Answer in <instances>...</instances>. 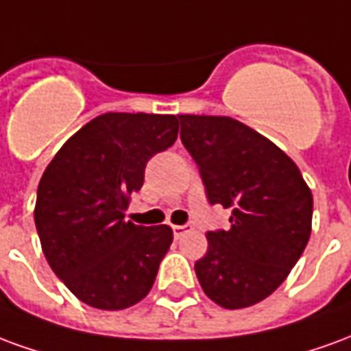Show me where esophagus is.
<instances>
[{
    "mask_svg": "<svg viewBox=\"0 0 351 351\" xmlns=\"http://www.w3.org/2000/svg\"><path fill=\"white\" fill-rule=\"evenodd\" d=\"M188 229H191V226H188V223H186V226H173V233H175V239H180V237H182L184 233L188 231Z\"/></svg>",
    "mask_w": 351,
    "mask_h": 351,
    "instance_id": "obj_1",
    "label": "esophagus"
}]
</instances>
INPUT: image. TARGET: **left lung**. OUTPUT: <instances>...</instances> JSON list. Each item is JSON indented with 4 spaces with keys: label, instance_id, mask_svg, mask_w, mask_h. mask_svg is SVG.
Listing matches in <instances>:
<instances>
[{
    "label": "left lung",
    "instance_id": "obj_1",
    "mask_svg": "<svg viewBox=\"0 0 351 351\" xmlns=\"http://www.w3.org/2000/svg\"><path fill=\"white\" fill-rule=\"evenodd\" d=\"M210 205L231 208L228 231H208L195 274L208 299L237 310L287 278L312 231V191L278 146L229 116L178 114Z\"/></svg>",
    "mask_w": 351,
    "mask_h": 351
}]
</instances>
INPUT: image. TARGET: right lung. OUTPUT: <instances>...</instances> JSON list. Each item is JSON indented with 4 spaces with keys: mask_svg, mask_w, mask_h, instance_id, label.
Returning a JSON list of instances; mask_svg holds the SVG:
<instances>
[{
    "mask_svg": "<svg viewBox=\"0 0 351 351\" xmlns=\"http://www.w3.org/2000/svg\"><path fill=\"white\" fill-rule=\"evenodd\" d=\"M176 137L175 114L107 112L67 138L43 173L34 213L43 254L93 308H130L152 289L173 229L123 216L148 160Z\"/></svg>",
    "mask_w": 351,
    "mask_h": 351,
    "instance_id": "add662e5",
    "label": "right lung"
}]
</instances>
